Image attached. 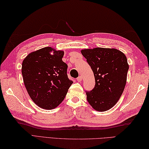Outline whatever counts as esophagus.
Returning <instances> with one entry per match:
<instances>
[{"mask_svg":"<svg viewBox=\"0 0 149 149\" xmlns=\"http://www.w3.org/2000/svg\"><path fill=\"white\" fill-rule=\"evenodd\" d=\"M77 80L78 82L81 81V80H82V77H81V76H79V77H78L77 78Z\"/></svg>","mask_w":149,"mask_h":149,"instance_id":"esophagus-1","label":"esophagus"}]
</instances>
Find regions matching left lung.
<instances>
[{
  "mask_svg": "<svg viewBox=\"0 0 149 149\" xmlns=\"http://www.w3.org/2000/svg\"><path fill=\"white\" fill-rule=\"evenodd\" d=\"M91 67L95 87L86 91L87 101L94 109L106 111L118 102L124 91L129 66L126 57L116 49L97 47L81 51Z\"/></svg>",
  "mask_w": 149,
  "mask_h": 149,
  "instance_id": "1",
  "label": "left lung"
}]
</instances>
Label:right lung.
Returning <instances> with one entry per match:
<instances>
[{"instance_id": "add662e5", "label": "right lung", "mask_w": 149, "mask_h": 149, "mask_svg": "<svg viewBox=\"0 0 149 149\" xmlns=\"http://www.w3.org/2000/svg\"><path fill=\"white\" fill-rule=\"evenodd\" d=\"M63 56L62 50L47 47L29 54L23 61L21 72L27 92L32 100L44 109L59 106L73 83L68 77Z\"/></svg>"}]
</instances>
